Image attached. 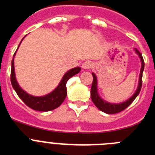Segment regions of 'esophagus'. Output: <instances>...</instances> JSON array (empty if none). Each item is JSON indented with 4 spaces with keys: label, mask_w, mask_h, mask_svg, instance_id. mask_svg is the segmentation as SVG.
<instances>
[{
    "label": "esophagus",
    "mask_w": 155,
    "mask_h": 155,
    "mask_svg": "<svg viewBox=\"0 0 155 155\" xmlns=\"http://www.w3.org/2000/svg\"><path fill=\"white\" fill-rule=\"evenodd\" d=\"M92 66L93 64L91 61H85V62L83 63V64H82V68L84 70H88V69H91V68H92Z\"/></svg>",
    "instance_id": "34e87169"
}]
</instances>
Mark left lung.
<instances>
[{"label":"left lung","instance_id":"obj_1","mask_svg":"<svg viewBox=\"0 0 155 155\" xmlns=\"http://www.w3.org/2000/svg\"><path fill=\"white\" fill-rule=\"evenodd\" d=\"M135 52L138 54L140 61H141V68H140V73L139 77V83H138V87L137 91H135L133 96L125 101L124 102L119 104H114V103H109V102L104 101L102 98H100V96L98 94V89H97V78L94 73H92L93 76V81L92 84H91V98L92 102L95 105L97 108L99 110L102 111L104 113H107V114H115V113H118L120 112H122L125 109H127L129 105H130L134 100L137 98L138 94H139L140 89L142 87V76H143V71L144 69V61H143V57H142L141 53H140L137 49H135Z\"/></svg>","mask_w":155,"mask_h":155}]
</instances>
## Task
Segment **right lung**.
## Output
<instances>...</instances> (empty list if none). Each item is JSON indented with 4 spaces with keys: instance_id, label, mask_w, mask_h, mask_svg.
<instances>
[{
    "instance_id": "add662e5",
    "label": "right lung",
    "mask_w": 155,
    "mask_h": 155,
    "mask_svg": "<svg viewBox=\"0 0 155 155\" xmlns=\"http://www.w3.org/2000/svg\"><path fill=\"white\" fill-rule=\"evenodd\" d=\"M21 42H20V44H21ZM15 53L14 54V57L15 56ZM80 71L81 68H79V67L70 70L64 75L60 84L52 92L46 94V95H44V96H32L31 94L25 92L23 89H21V87L18 84L15 74L13 57V60L12 61V70H11V82H12V87L16 91L18 97L22 100L25 105H28V107L34 109V110L47 112V111L57 109L63 103L66 96H67V87H66L67 82L71 77L78 74Z\"/></svg>"
}]
</instances>
